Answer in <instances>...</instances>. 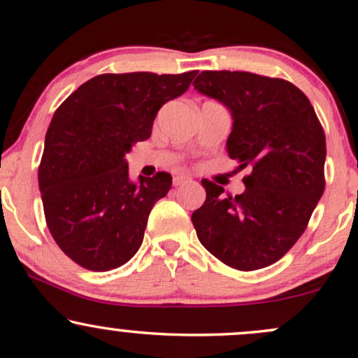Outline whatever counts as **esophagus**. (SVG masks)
<instances>
[{
    "label": "esophagus",
    "mask_w": 358,
    "mask_h": 358,
    "mask_svg": "<svg viewBox=\"0 0 358 358\" xmlns=\"http://www.w3.org/2000/svg\"><path fill=\"white\" fill-rule=\"evenodd\" d=\"M191 178L186 177V175H177V177H173V185L175 186H183L186 183H189Z\"/></svg>",
    "instance_id": "esophagus-1"
}]
</instances>
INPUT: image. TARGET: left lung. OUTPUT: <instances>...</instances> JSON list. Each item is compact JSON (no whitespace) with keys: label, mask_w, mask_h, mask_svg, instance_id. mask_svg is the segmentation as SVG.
Segmentation results:
<instances>
[{"label":"left lung","mask_w":358,"mask_h":358,"mask_svg":"<svg viewBox=\"0 0 358 358\" xmlns=\"http://www.w3.org/2000/svg\"><path fill=\"white\" fill-rule=\"evenodd\" d=\"M193 85L229 108V157L238 170H250L246 189L235 198L213 181H201L206 201L191 215L196 234L230 268H266L295 245L323 196V127L308 97L289 80L203 71Z\"/></svg>","instance_id":"1"}]
</instances>
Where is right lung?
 <instances>
[{
    "label": "right lung",
    "mask_w": 358,
    "mask_h": 358,
    "mask_svg": "<svg viewBox=\"0 0 358 358\" xmlns=\"http://www.w3.org/2000/svg\"><path fill=\"white\" fill-rule=\"evenodd\" d=\"M196 74H100L55 112L38 186L50 234L74 263L102 273L139 250L150 209L169 193L172 175L133 183L124 155L149 139L160 107L185 94Z\"/></svg>",
    "instance_id": "add662e5"
}]
</instances>
